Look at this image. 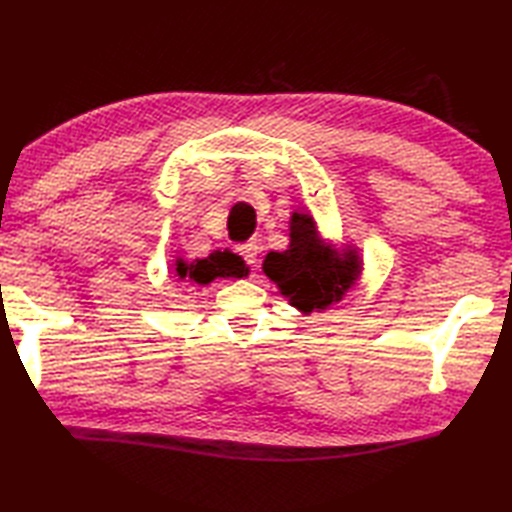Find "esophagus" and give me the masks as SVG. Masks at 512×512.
<instances>
[{"label":"esophagus","mask_w":512,"mask_h":512,"mask_svg":"<svg viewBox=\"0 0 512 512\" xmlns=\"http://www.w3.org/2000/svg\"><path fill=\"white\" fill-rule=\"evenodd\" d=\"M236 252L245 258V263H247V265L256 267V263H258V254H260V247H258L256 243H243V245H238Z\"/></svg>","instance_id":"34e87169"}]
</instances>
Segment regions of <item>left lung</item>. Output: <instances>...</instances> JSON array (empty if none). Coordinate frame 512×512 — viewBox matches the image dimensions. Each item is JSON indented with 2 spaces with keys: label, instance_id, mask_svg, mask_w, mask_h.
<instances>
[{
  "label": "left lung",
  "instance_id": "left-lung-1",
  "mask_svg": "<svg viewBox=\"0 0 512 512\" xmlns=\"http://www.w3.org/2000/svg\"><path fill=\"white\" fill-rule=\"evenodd\" d=\"M291 243L285 252H269L263 271L276 282L289 304L302 313L324 311L339 302L361 274L355 249L337 254L326 245L311 214L293 212L289 221Z\"/></svg>",
  "mask_w": 512,
  "mask_h": 512
}]
</instances>
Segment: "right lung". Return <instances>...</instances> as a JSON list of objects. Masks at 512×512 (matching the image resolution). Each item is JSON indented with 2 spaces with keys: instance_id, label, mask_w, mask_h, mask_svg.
<instances>
[{
  "instance_id": "add662e5",
  "label": "right lung",
  "mask_w": 512,
  "mask_h": 512,
  "mask_svg": "<svg viewBox=\"0 0 512 512\" xmlns=\"http://www.w3.org/2000/svg\"><path fill=\"white\" fill-rule=\"evenodd\" d=\"M249 267L241 256L232 254L230 249H217L208 258H197L186 263L184 258L175 260V276L179 280L197 282V285H210L214 278H245Z\"/></svg>"
}]
</instances>
